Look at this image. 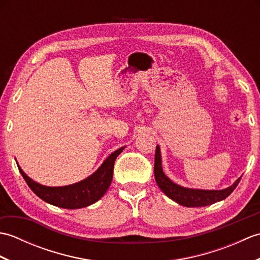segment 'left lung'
<instances>
[{"label":"left lung","instance_id":"8db88e82","mask_svg":"<svg viewBox=\"0 0 260 260\" xmlns=\"http://www.w3.org/2000/svg\"><path fill=\"white\" fill-rule=\"evenodd\" d=\"M154 175L155 181L165 194L170 199H172L176 203L181 204L187 208L194 207H206L209 204H213L223 200L231 194L237 185H238L241 178L237 180L235 183L223 190H198V189H189L181 185L175 184L171 181L167 175L164 174L162 169V159H161V151L159 146H156L155 151V161H154Z\"/></svg>","mask_w":260,"mask_h":260}]
</instances>
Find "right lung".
Instances as JSON below:
<instances>
[{
  "label": "right lung",
  "instance_id": "1",
  "mask_svg": "<svg viewBox=\"0 0 260 260\" xmlns=\"http://www.w3.org/2000/svg\"><path fill=\"white\" fill-rule=\"evenodd\" d=\"M123 150L124 147H120L110 154L101 168L87 179L66 186L41 185L30 179L19 164L18 168L30 189L43 201L63 209H80L97 202L106 193L113 180L115 159Z\"/></svg>",
  "mask_w": 260,
  "mask_h": 260
}]
</instances>
